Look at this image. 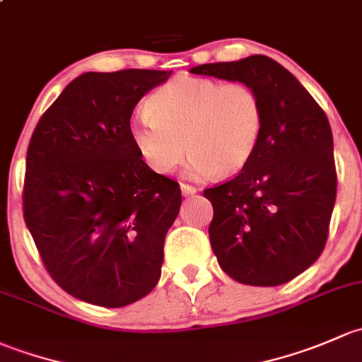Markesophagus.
<instances>
[{
  "label": "esophagus",
  "mask_w": 362,
  "mask_h": 362,
  "mask_svg": "<svg viewBox=\"0 0 362 362\" xmlns=\"http://www.w3.org/2000/svg\"><path fill=\"white\" fill-rule=\"evenodd\" d=\"M199 192V189L197 188H193V186H189V185H182L181 182V193L185 197H192V195H195V193Z\"/></svg>",
  "instance_id": "esophagus-1"
}]
</instances>
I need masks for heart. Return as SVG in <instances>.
Returning <instances> with one entry per match:
<instances>
[{"label":"heart","instance_id":"1","mask_svg":"<svg viewBox=\"0 0 362 362\" xmlns=\"http://www.w3.org/2000/svg\"><path fill=\"white\" fill-rule=\"evenodd\" d=\"M264 127L263 103L245 83L202 76L167 81L130 124V139L150 169L169 174L185 158L192 180L233 176L249 165Z\"/></svg>","mask_w":362,"mask_h":362}]
</instances>
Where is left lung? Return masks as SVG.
<instances>
[{"label":"left lung","instance_id":"left-lung-1","mask_svg":"<svg viewBox=\"0 0 362 362\" xmlns=\"http://www.w3.org/2000/svg\"><path fill=\"white\" fill-rule=\"evenodd\" d=\"M193 74L240 81L259 94V146L237 177L204 192L211 247L223 272L247 286H281L322 252L337 199L333 134L307 88L267 55L202 64Z\"/></svg>","mask_w":362,"mask_h":362}]
</instances>
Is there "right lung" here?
I'll return each mask as SVG.
<instances>
[{
  "label": "right lung",
  "instance_id": "1",
  "mask_svg": "<svg viewBox=\"0 0 362 362\" xmlns=\"http://www.w3.org/2000/svg\"><path fill=\"white\" fill-rule=\"evenodd\" d=\"M170 73L80 74L29 141L25 225L48 274L78 300L125 307L146 296L162 274L181 189L146 165L129 130L136 104Z\"/></svg>",
  "mask_w": 362,
  "mask_h": 362
}]
</instances>
